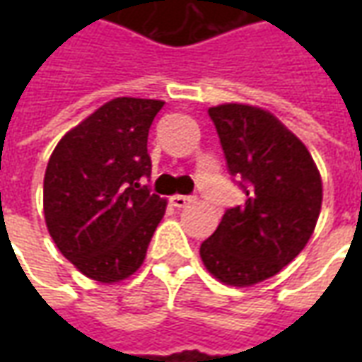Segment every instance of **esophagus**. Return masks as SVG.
<instances>
[{
    "mask_svg": "<svg viewBox=\"0 0 362 362\" xmlns=\"http://www.w3.org/2000/svg\"><path fill=\"white\" fill-rule=\"evenodd\" d=\"M189 202H192V196H180V194H178V196L170 197V204H173L174 207H186Z\"/></svg>",
    "mask_w": 362,
    "mask_h": 362,
    "instance_id": "1",
    "label": "esophagus"
}]
</instances>
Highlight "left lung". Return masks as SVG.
<instances>
[{
  "label": "left lung",
  "mask_w": 362,
  "mask_h": 362,
  "mask_svg": "<svg viewBox=\"0 0 362 362\" xmlns=\"http://www.w3.org/2000/svg\"><path fill=\"white\" fill-rule=\"evenodd\" d=\"M228 174L244 192L202 243L205 267L227 285L269 279L300 254L322 207V180L304 143L248 104L209 108Z\"/></svg>",
  "instance_id": "8db88e82"
}]
</instances>
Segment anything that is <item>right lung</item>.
Instances as JSON below:
<instances>
[{
	"label": "right lung",
	"mask_w": 362,
	"mask_h": 362,
	"mask_svg": "<svg viewBox=\"0 0 362 362\" xmlns=\"http://www.w3.org/2000/svg\"><path fill=\"white\" fill-rule=\"evenodd\" d=\"M163 100L114 98L67 132L44 174L50 236L81 273L116 283L141 266L166 202L151 178L147 137Z\"/></svg>",
	"instance_id": "add662e5"
}]
</instances>
